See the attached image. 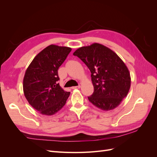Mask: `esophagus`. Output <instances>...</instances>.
Listing matches in <instances>:
<instances>
[{
    "label": "esophagus",
    "instance_id": "obj_1",
    "mask_svg": "<svg viewBox=\"0 0 157 157\" xmlns=\"http://www.w3.org/2000/svg\"><path fill=\"white\" fill-rule=\"evenodd\" d=\"M80 88V85H78V86H73V87H72V89H78V88Z\"/></svg>",
    "mask_w": 157,
    "mask_h": 157
}]
</instances>
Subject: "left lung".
Here are the masks:
<instances>
[{"label": "left lung", "mask_w": 157, "mask_h": 157, "mask_svg": "<svg viewBox=\"0 0 157 157\" xmlns=\"http://www.w3.org/2000/svg\"><path fill=\"white\" fill-rule=\"evenodd\" d=\"M77 56L90 69L94 91L88 100L103 111H109L121 104L129 92L131 78L123 61L110 48L94 43L80 47Z\"/></svg>", "instance_id": "8db88e82"}]
</instances>
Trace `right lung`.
I'll return each instance as SVG.
<instances>
[{"label": "right lung", "instance_id": "obj_1", "mask_svg": "<svg viewBox=\"0 0 157 157\" xmlns=\"http://www.w3.org/2000/svg\"><path fill=\"white\" fill-rule=\"evenodd\" d=\"M71 51L51 44L39 52L27 67L23 81L25 97L44 115H53L65 105L70 92L59 86L58 70Z\"/></svg>", "mask_w": 157, "mask_h": 157}]
</instances>
